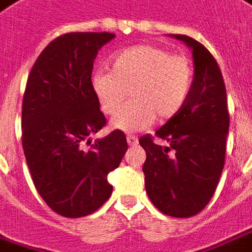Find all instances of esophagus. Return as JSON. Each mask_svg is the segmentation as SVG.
<instances>
[{
	"instance_id": "obj_1",
	"label": "esophagus",
	"mask_w": 252,
	"mask_h": 252,
	"mask_svg": "<svg viewBox=\"0 0 252 252\" xmlns=\"http://www.w3.org/2000/svg\"><path fill=\"white\" fill-rule=\"evenodd\" d=\"M126 142H128V145L134 146V145L138 143V138H136V136H132V135H128V136H126Z\"/></svg>"
}]
</instances>
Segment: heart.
Segmentation results:
<instances>
[{
    "instance_id": "obj_1",
    "label": "heart",
    "mask_w": 252,
    "mask_h": 252,
    "mask_svg": "<svg viewBox=\"0 0 252 252\" xmlns=\"http://www.w3.org/2000/svg\"><path fill=\"white\" fill-rule=\"evenodd\" d=\"M194 82V65L184 54H173L164 47L139 44L117 53L111 71H97L92 89L101 111L116 116L126 98L131 101L114 118L113 126L135 132L167 121L184 107Z\"/></svg>"
}]
</instances>
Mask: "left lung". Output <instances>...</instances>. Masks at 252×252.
<instances>
[{
	"mask_svg": "<svg viewBox=\"0 0 252 252\" xmlns=\"http://www.w3.org/2000/svg\"><path fill=\"white\" fill-rule=\"evenodd\" d=\"M192 48L195 72L184 107L155 136L169 143L163 148L154 136L139 143L146 152L145 188L164 215L191 218L208 205L220 180L226 156L230 114L220 68L209 50L186 34H174Z\"/></svg>",
	"mask_w": 252,
	"mask_h": 252,
	"instance_id": "left-lung-1",
	"label": "left lung"
}]
</instances>
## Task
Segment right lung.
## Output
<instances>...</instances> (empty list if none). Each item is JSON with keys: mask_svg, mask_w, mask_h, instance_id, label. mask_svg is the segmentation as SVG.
<instances>
[{"mask_svg": "<svg viewBox=\"0 0 252 252\" xmlns=\"http://www.w3.org/2000/svg\"><path fill=\"white\" fill-rule=\"evenodd\" d=\"M116 34L72 32L44 48L22 101V146L32 180L44 202L64 218L97 211L113 192L107 176L128 149L120 129L91 143L107 124L92 89L99 50Z\"/></svg>", "mask_w": 252, "mask_h": 252, "instance_id": "add662e5", "label": "right lung"}]
</instances>
